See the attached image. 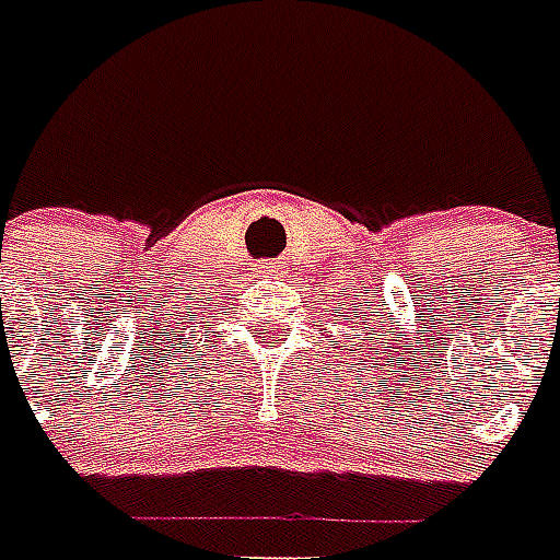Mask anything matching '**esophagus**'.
<instances>
[{"mask_svg": "<svg viewBox=\"0 0 560 560\" xmlns=\"http://www.w3.org/2000/svg\"><path fill=\"white\" fill-rule=\"evenodd\" d=\"M267 272H279V267H272L270 264V267H267Z\"/></svg>", "mask_w": 560, "mask_h": 560, "instance_id": "1", "label": "esophagus"}]
</instances>
